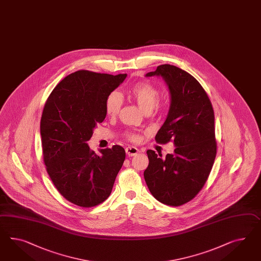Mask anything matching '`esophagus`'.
I'll list each match as a JSON object with an SVG mask.
<instances>
[{
	"label": "esophagus",
	"mask_w": 261,
	"mask_h": 261,
	"mask_svg": "<svg viewBox=\"0 0 261 261\" xmlns=\"http://www.w3.org/2000/svg\"><path fill=\"white\" fill-rule=\"evenodd\" d=\"M125 152L129 156H133V155H137L138 153H140V150L136 147H133V146H128L125 148Z\"/></svg>",
	"instance_id": "1"
}]
</instances>
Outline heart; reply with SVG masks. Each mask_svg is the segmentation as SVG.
Segmentation results:
<instances>
[{"mask_svg": "<svg viewBox=\"0 0 261 261\" xmlns=\"http://www.w3.org/2000/svg\"><path fill=\"white\" fill-rule=\"evenodd\" d=\"M127 97L134 99L140 106L142 111L145 113L151 112L153 109H161L162 105L160 102V90L155 85L147 82H139L129 86L124 91ZM120 98L119 94L113 92L106 97L105 107L107 115L114 117L118 115L120 109ZM125 137L130 141H136L139 139L137 133L127 132Z\"/></svg>", "mask_w": 261, "mask_h": 261, "instance_id": "obj_1", "label": "heart"}]
</instances>
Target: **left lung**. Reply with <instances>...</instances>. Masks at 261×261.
<instances>
[{"instance_id":"8db88e82","label":"left lung","mask_w":261,"mask_h":261,"mask_svg":"<svg viewBox=\"0 0 261 261\" xmlns=\"http://www.w3.org/2000/svg\"><path fill=\"white\" fill-rule=\"evenodd\" d=\"M162 76L169 87L171 106L155 135L160 144L173 141L174 154L147 151L144 179L151 194L163 204L180 206L204 186L217 155L215 115L211 100L195 77L175 65L162 64L147 77Z\"/></svg>"}]
</instances>
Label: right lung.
<instances>
[{"label": "right lung", "mask_w": 261, "mask_h": 261, "mask_svg": "<svg viewBox=\"0 0 261 261\" xmlns=\"http://www.w3.org/2000/svg\"><path fill=\"white\" fill-rule=\"evenodd\" d=\"M126 76L79 70L61 81L46 99L41 119L43 162L57 190L73 204L89 208L103 202L125 160L120 145L99 155L86 141L106 119V97Z\"/></svg>", "instance_id": "right-lung-1"}]
</instances>
